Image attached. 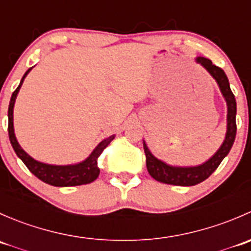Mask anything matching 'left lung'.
I'll use <instances>...</instances> for the list:
<instances>
[{
	"instance_id": "8db88e82",
	"label": "left lung",
	"mask_w": 251,
	"mask_h": 251,
	"mask_svg": "<svg viewBox=\"0 0 251 251\" xmlns=\"http://www.w3.org/2000/svg\"><path fill=\"white\" fill-rule=\"evenodd\" d=\"M196 62L214 77L216 83L219 85L220 91L224 96L227 104V130L225 140L221 147L216 151V153L207 159L206 161L201 165L196 166H176L170 165L160 159L155 158L147 147V143L143 141L144 153H146V164L147 170L154 179L163 182L166 184H174V186H196L205 181L210 176L217 166L221 164L225 156L231 151L235 140V132H237V125H235V115H237V103H235L234 95L232 93L229 87L228 78L221 68L212 64V62L207 58L197 57Z\"/></svg>"
}]
</instances>
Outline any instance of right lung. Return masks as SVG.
<instances>
[{
  "label": "right lung",
  "instance_id": "obj_1",
  "mask_svg": "<svg viewBox=\"0 0 251 251\" xmlns=\"http://www.w3.org/2000/svg\"><path fill=\"white\" fill-rule=\"evenodd\" d=\"M34 68V67H32ZM32 68L26 70L24 76L20 80L19 86L14 91L11 97L8 107V135L9 141H11L12 147L18 155V158L26 165L30 173H32L37 178L44 181L45 183L50 184L54 187H73V186H81V184H87L95 181L100 176V168H98L97 159L103 151V149L115 138V135L109 136L108 138H104L102 142L98 143L92 151V153L77 164H70V165H52V164L41 163L39 160H35L34 158L29 155L24 149L18 143L16 133H14V125H13V109L14 103H16L17 96L19 93L20 87H22L24 78L26 75L31 72Z\"/></svg>",
  "mask_w": 251,
  "mask_h": 251
}]
</instances>
